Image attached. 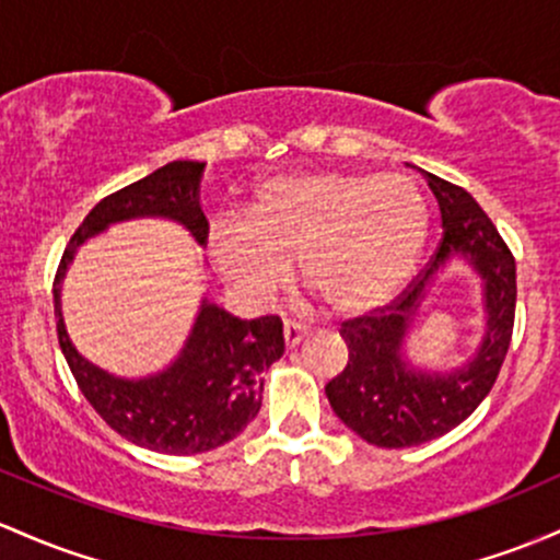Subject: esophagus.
Here are the masks:
<instances>
[{
  "instance_id": "obj_1",
  "label": "esophagus",
  "mask_w": 560,
  "mask_h": 560,
  "mask_svg": "<svg viewBox=\"0 0 560 560\" xmlns=\"http://www.w3.org/2000/svg\"><path fill=\"white\" fill-rule=\"evenodd\" d=\"M305 337H308V331L300 327V324H284V346H287V350L298 348L300 342L305 340Z\"/></svg>"
}]
</instances>
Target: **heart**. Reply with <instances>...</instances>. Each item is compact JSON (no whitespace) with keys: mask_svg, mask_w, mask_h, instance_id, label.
<instances>
[{"mask_svg":"<svg viewBox=\"0 0 560 560\" xmlns=\"http://www.w3.org/2000/svg\"><path fill=\"white\" fill-rule=\"evenodd\" d=\"M425 238V199L407 177L305 172L262 183L244 220H220L210 260L249 300L270 298L298 260L324 308L361 316L407 284Z\"/></svg>","mask_w":560,"mask_h":560,"instance_id":"b5f03b06","label":"heart"}]
</instances>
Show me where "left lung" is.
<instances>
[{
    "label": "left lung",
    "instance_id": "left-lung-1",
    "mask_svg": "<svg viewBox=\"0 0 560 560\" xmlns=\"http://www.w3.org/2000/svg\"><path fill=\"white\" fill-rule=\"evenodd\" d=\"M441 210L444 238L430 266L383 311L342 324L346 370L327 398L366 444L407 450L450 433L489 396L510 348L515 316V260L487 212L465 188L422 172ZM463 259L482 284L485 335L477 353L452 371L417 368L406 353L421 303L445 266Z\"/></svg>",
    "mask_w": 560,
    "mask_h": 560
}]
</instances>
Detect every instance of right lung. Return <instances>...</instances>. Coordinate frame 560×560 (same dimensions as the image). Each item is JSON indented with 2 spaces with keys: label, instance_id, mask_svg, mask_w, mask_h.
Wrapping results in <instances>:
<instances>
[{
  "label": "right lung",
  "instance_id": "1",
  "mask_svg": "<svg viewBox=\"0 0 560 560\" xmlns=\"http://www.w3.org/2000/svg\"><path fill=\"white\" fill-rule=\"evenodd\" d=\"M205 167V162H170L92 207L71 236L52 284L60 350L84 398L121 439L162 454L212 452L255 420L262 404L260 374L284 353L281 318L244 322L205 298L180 353L164 370L119 377L79 353L66 329L60 298L79 247L116 223L172 220L207 247L210 220L199 199Z\"/></svg>",
  "mask_w": 560,
  "mask_h": 560
}]
</instances>
